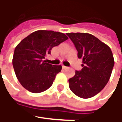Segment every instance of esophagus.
<instances>
[{"mask_svg": "<svg viewBox=\"0 0 122 122\" xmlns=\"http://www.w3.org/2000/svg\"><path fill=\"white\" fill-rule=\"evenodd\" d=\"M62 68H63V69H66V68H67L66 66H64V65H62Z\"/></svg>", "mask_w": 122, "mask_h": 122, "instance_id": "esophagus-1", "label": "esophagus"}]
</instances>
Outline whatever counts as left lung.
Returning a JSON list of instances; mask_svg holds the SVG:
<instances>
[{
    "instance_id": "1",
    "label": "left lung",
    "mask_w": 122,
    "mask_h": 122,
    "mask_svg": "<svg viewBox=\"0 0 122 122\" xmlns=\"http://www.w3.org/2000/svg\"><path fill=\"white\" fill-rule=\"evenodd\" d=\"M83 60L81 71H75L68 79L69 87L82 98L96 95L105 87L114 66V58L110 47L89 33H66Z\"/></svg>"
}]
</instances>
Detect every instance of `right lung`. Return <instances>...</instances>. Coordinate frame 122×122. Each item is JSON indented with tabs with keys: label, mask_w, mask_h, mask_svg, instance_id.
Segmentation results:
<instances>
[{
	"label": "right lung",
	"mask_w": 122,
	"mask_h": 122,
	"mask_svg": "<svg viewBox=\"0 0 122 122\" xmlns=\"http://www.w3.org/2000/svg\"><path fill=\"white\" fill-rule=\"evenodd\" d=\"M68 39L62 32L37 30L17 45L12 62L17 78L25 89L40 93L51 86L62 66L47 63L45 58L54 47Z\"/></svg>",
	"instance_id": "1"
}]
</instances>
